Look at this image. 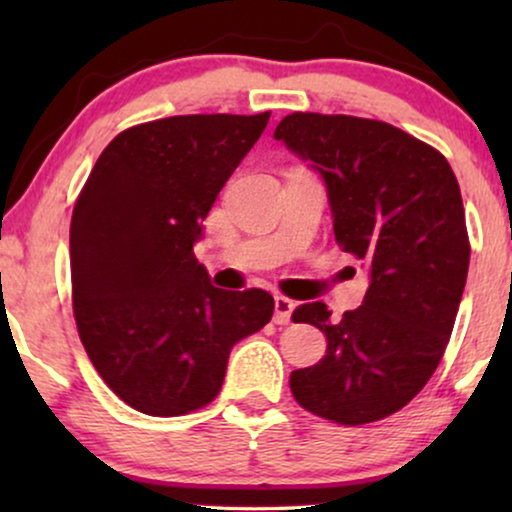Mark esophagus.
<instances>
[{"mask_svg":"<svg viewBox=\"0 0 512 512\" xmlns=\"http://www.w3.org/2000/svg\"><path fill=\"white\" fill-rule=\"evenodd\" d=\"M296 310V303L286 296H275V324L286 326L291 324V314Z\"/></svg>","mask_w":512,"mask_h":512,"instance_id":"34e87169","label":"esophagus"}]
</instances>
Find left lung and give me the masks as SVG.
I'll return each instance as SVG.
<instances>
[{
    "instance_id": "obj_1",
    "label": "left lung",
    "mask_w": 512,
    "mask_h": 512,
    "mask_svg": "<svg viewBox=\"0 0 512 512\" xmlns=\"http://www.w3.org/2000/svg\"><path fill=\"white\" fill-rule=\"evenodd\" d=\"M275 139L321 174L335 240L370 275L363 305L340 319L321 300L296 307L293 321L328 345L293 370L291 394L331 422H377L429 382L457 319L471 258L457 177L433 146L370 118L296 111Z\"/></svg>"
}]
</instances>
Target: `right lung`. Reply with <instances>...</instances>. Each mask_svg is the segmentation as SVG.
I'll list each match as a JSON object with an SVG mask.
<instances>
[{
	"label": "right lung",
	"mask_w": 512,
	"mask_h": 512,
	"mask_svg": "<svg viewBox=\"0 0 512 512\" xmlns=\"http://www.w3.org/2000/svg\"><path fill=\"white\" fill-rule=\"evenodd\" d=\"M256 116H170L109 142L74 205L72 300L88 359L144 415L212 403L230 349L272 319L263 289L209 282L193 244L216 195L258 142Z\"/></svg>",
	"instance_id": "right-lung-1"
}]
</instances>
